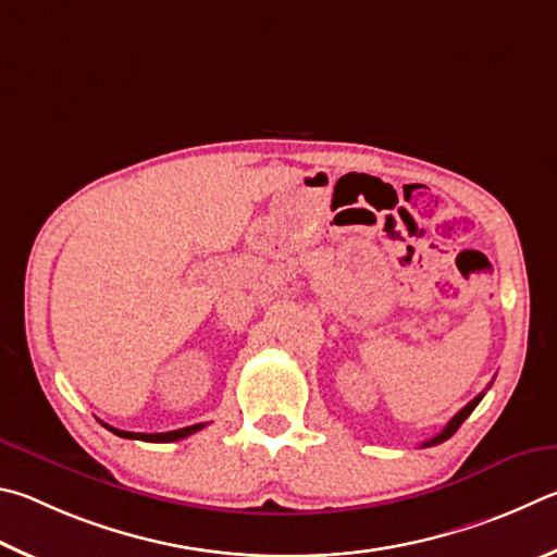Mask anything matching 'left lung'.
<instances>
[{
	"mask_svg": "<svg viewBox=\"0 0 557 557\" xmlns=\"http://www.w3.org/2000/svg\"><path fill=\"white\" fill-rule=\"evenodd\" d=\"M482 398H484V394H480V396H474L472 398V401L470 404H467L465 408H462V411L460 413H457V416H453V421L450 423H447L445 428H443V431L441 433H437L435 437H431V441H425L421 447H433V445H441V443H445L447 441V437H453L455 433H457V428H460L465 421H467V418H470V413L474 411V408H476V404H480L482 401Z\"/></svg>",
	"mask_w": 557,
	"mask_h": 557,
	"instance_id": "1",
	"label": "left lung"
}]
</instances>
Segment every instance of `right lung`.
<instances>
[{
  "instance_id": "1",
  "label": "right lung",
  "mask_w": 557,
  "mask_h": 557,
  "mask_svg": "<svg viewBox=\"0 0 557 557\" xmlns=\"http://www.w3.org/2000/svg\"><path fill=\"white\" fill-rule=\"evenodd\" d=\"M107 431H112L114 435L120 437H129V441H144V443H173V441H183V437H188L193 433H198L205 428V423H195L188 428H178V431H169V433H129V431H120V428H112L102 423Z\"/></svg>"
}]
</instances>
